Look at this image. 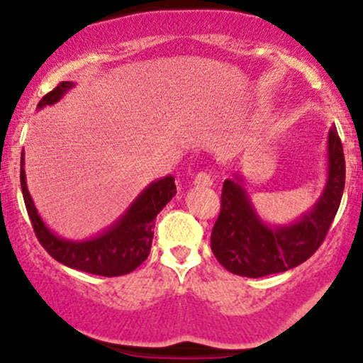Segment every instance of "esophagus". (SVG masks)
Wrapping results in <instances>:
<instances>
[{
	"instance_id": "obj_1",
	"label": "esophagus",
	"mask_w": 363,
	"mask_h": 363,
	"mask_svg": "<svg viewBox=\"0 0 363 363\" xmlns=\"http://www.w3.org/2000/svg\"><path fill=\"white\" fill-rule=\"evenodd\" d=\"M215 182V176L211 170H201V172L196 174L194 184L196 186H211Z\"/></svg>"
}]
</instances>
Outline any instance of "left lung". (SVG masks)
I'll return each instance as SVG.
<instances>
[{
  "instance_id": "1",
  "label": "left lung",
  "mask_w": 363,
  "mask_h": 363,
  "mask_svg": "<svg viewBox=\"0 0 363 363\" xmlns=\"http://www.w3.org/2000/svg\"><path fill=\"white\" fill-rule=\"evenodd\" d=\"M328 157V186L318 205L297 223L277 230L254 215L239 177L223 182L220 213L211 230V251L227 272L247 278L268 277L302 264L318 251L345 189L343 145L335 128L329 129Z\"/></svg>"
}]
</instances>
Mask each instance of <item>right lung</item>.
I'll return each mask as SVG.
<instances>
[{"mask_svg": "<svg viewBox=\"0 0 363 363\" xmlns=\"http://www.w3.org/2000/svg\"><path fill=\"white\" fill-rule=\"evenodd\" d=\"M72 86V82L57 83L56 89H52L40 99L37 109L57 102ZM20 184H22L25 208H27L32 228H34L37 240L48 251L49 256H52L54 259L68 268L99 274V277L128 274L135 272L141 262L147 259L150 247H152L157 215L177 193L172 176L160 179L141 193L140 198L128 210L126 216L106 234L97 239L86 240V242H68V240H62L51 234L40 216L37 215L27 184H25L23 155L20 160Z\"/></svg>", "mask_w": 363, "mask_h": 363, "instance_id": "obj_1", "label": "right lung"}]
</instances>
